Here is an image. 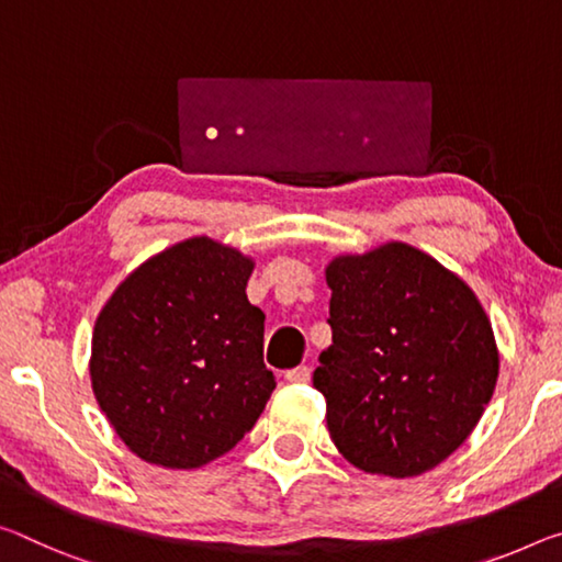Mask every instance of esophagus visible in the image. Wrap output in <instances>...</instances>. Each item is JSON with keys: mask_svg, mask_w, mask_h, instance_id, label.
Returning a JSON list of instances; mask_svg holds the SVG:
<instances>
[{"mask_svg": "<svg viewBox=\"0 0 562 562\" xmlns=\"http://www.w3.org/2000/svg\"><path fill=\"white\" fill-rule=\"evenodd\" d=\"M310 375H313V370L307 368V364H297V368H292L284 372V378H288V382H310Z\"/></svg>", "mask_w": 562, "mask_h": 562, "instance_id": "1", "label": "esophagus"}]
</instances>
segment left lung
Segmentation results:
<instances>
[{"instance_id": "left-lung-1", "label": "left lung", "mask_w": 562, "mask_h": 562, "mask_svg": "<svg viewBox=\"0 0 562 562\" xmlns=\"http://www.w3.org/2000/svg\"><path fill=\"white\" fill-rule=\"evenodd\" d=\"M333 345L313 385L347 462L413 477L452 456L493 397L501 358L475 292L430 255L387 243L327 265Z\"/></svg>"}]
</instances>
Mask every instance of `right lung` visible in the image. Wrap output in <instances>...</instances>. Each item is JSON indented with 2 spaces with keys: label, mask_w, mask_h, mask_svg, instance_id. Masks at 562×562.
<instances>
[{
  "label": "right lung",
  "mask_w": 562,
  "mask_h": 562,
  "mask_svg": "<svg viewBox=\"0 0 562 562\" xmlns=\"http://www.w3.org/2000/svg\"><path fill=\"white\" fill-rule=\"evenodd\" d=\"M255 262L210 237L149 257L106 300L89 375L106 420L137 458L190 470L252 430L274 390Z\"/></svg>",
  "instance_id": "obj_1"
}]
</instances>
